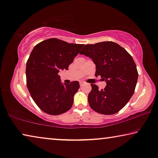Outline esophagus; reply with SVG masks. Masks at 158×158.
<instances>
[{
  "mask_svg": "<svg viewBox=\"0 0 158 158\" xmlns=\"http://www.w3.org/2000/svg\"><path fill=\"white\" fill-rule=\"evenodd\" d=\"M84 82H82V81H80V82H79V85H80V86H83V85H84Z\"/></svg>",
  "mask_w": 158,
  "mask_h": 158,
  "instance_id": "34e87169",
  "label": "esophagus"
}]
</instances>
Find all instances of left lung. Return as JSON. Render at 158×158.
Masks as SVG:
<instances>
[{"label":"left lung","instance_id":"8db88e82","mask_svg":"<svg viewBox=\"0 0 158 158\" xmlns=\"http://www.w3.org/2000/svg\"><path fill=\"white\" fill-rule=\"evenodd\" d=\"M80 54L92 59L96 68L95 76L99 75L106 81L102 90L91 84L88 96L90 107L101 114H116L131 99L137 84L138 73L132 56L111 41L86 44Z\"/></svg>","mask_w":158,"mask_h":158}]
</instances>
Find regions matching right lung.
<instances>
[{
    "label": "right lung",
    "instance_id": "1",
    "mask_svg": "<svg viewBox=\"0 0 158 158\" xmlns=\"http://www.w3.org/2000/svg\"><path fill=\"white\" fill-rule=\"evenodd\" d=\"M84 45L51 38L40 42L32 49L26 64L27 86L42 111L56 116L72 108L79 83L74 81L64 85L58 73L68 69Z\"/></svg>",
    "mask_w": 158,
    "mask_h": 158
}]
</instances>
